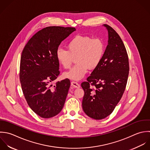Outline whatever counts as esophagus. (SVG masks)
Here are the masks:
<instances>
[{
    "instance_id": "34e87169",
    "label": "esophagus",
    "mask_w": 150,
    "mask_h": 150,
    "mask_svg": "<svg viewBox=\"0 0 150 150\" xmlns=\"http://www.w3.org/2000/svg\"><path fill=\"white\" fill-rule=\"evenodd\" d=\"M71 85L73 86L74 88H80V85L78 83H77L76 82H75V81H72L71 82Z\"/></svg>"
}]
</instances>
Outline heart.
I'll list each match as a JSON object with an SVG mask.
<instances>
[{"label": "heart", "mask_w": 150, "mask_h": 150, "mask_svg": "<svg viewBox=\"0 0 150 150\" xmlns=\"http://www.w3.org/2000/svg\"><path fill=\"white\" fill-rule=\"evenodd\" d=\"M67 50L57 49L56 57L59 63L65 69L72 65L74 58L78 64L69 71L64 73L66 78L74 81L82 79L88 69H93L100 63L104 55L105 46L100 38L90 36L76 35L67 44Z\"/></svg>", "instance_id": "obj_1"}]
</instances>
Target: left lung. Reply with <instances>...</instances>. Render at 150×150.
<instances>
[{
	"label": "left lung",
	"mask_w": 150,
	"mask_h": 150,
	"mask_svg": "<svg viewBox=\"0 0 150 150\" xmlns=\"http://www.w3.org/2000/svg\"><path fill=\"white\" fill-rule=\"evenodd\" d=\"M103 25L108 32V44L99 65L87 82L81 83L85 93L83 110L95 120L105 119L113 112L125 91L129 73V58L123 42L112 27Z\"/></svg>",
	"instance_id": "8db88e82"
}]
</instances>
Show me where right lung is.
Instances as JSON below:
<instances>
[{
  "label": "right lung",
  "instance_id": "obj_1",
  "mask_svg": "<svg viewBox=\"0 0 150 150\" xmlns=\"http://www.w3.org/2000/svg\"><path fill=\"white\" fill-rule=\"evenodd\" d=\"M74 27H47L28 41L21 54L20 81L25 99L32 110L42 118L57 115L62 109L70 81L51 83L59 74L56 52L61 42L75 31Z\"/></svg>",
  "mask_w": 150,
  "mask_h": 150
}]
</instances>
